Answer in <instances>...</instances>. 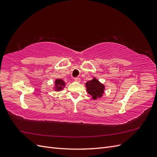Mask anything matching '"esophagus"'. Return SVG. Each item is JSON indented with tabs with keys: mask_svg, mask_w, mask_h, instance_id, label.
Here are the masks:
<instances>
[{
	"mask_svg": "<svg viewBox=\"0 0 157 157\" xmlns=\"http://www.w3.org/2000/svg\"><path fill=\"white\" fill-rule=\"evenodd\" d=\"M74 80H75L76 82H80V78L79 77H76V78H74Z\"/></svg>",
	"mask_w": 157,
	"mask_h": 157,
	"instance_id": "esophagus-1",
	"label": "esophagus"
}]
</instances>
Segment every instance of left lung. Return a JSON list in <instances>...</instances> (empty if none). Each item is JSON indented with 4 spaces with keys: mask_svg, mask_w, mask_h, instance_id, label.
Segmentation results:
<instances>
[{
    "mask_svg": "<svg viewBox=\"0 0 157 157\" xmlns=\"http://www.w3.org/2000/svg\"><path fill=\"white\" fill-rule=\"evenodd\" d=\"M85 86L86 88V92L94 100L101 98L105 90V85L99 82L96 77H93L91 80L87 81Z\"/></svg>",
    "mask_w": 157,
    "mask_h": 157,
    "instance_id": "8db88e82",
    "label": "left lung"
}]
</instances>
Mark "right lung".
<instances>
[{"mask_svg":"<svg viewBox=\"0 0 157 157\" xmlns=\"http://www.w3.org/2000/svg\"><path fill=\"white\" fill-rule=\"evenodd\" d=\"M65 84L66 83L61 78H56L54 81V84L52 89L55 92H60L65 88Z\"/></svg>","mask_w":157,"mask_h":157,"instance_id":"add662e5","label":"right lung"}]
</instances>
